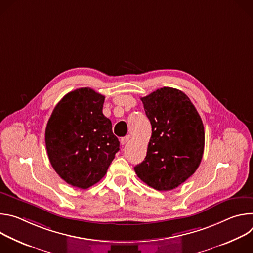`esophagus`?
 <instances>
[{
	"instance_id": "esophagus-1",
	"label": "esophagus",
	"mask_w": 253,
	"mask_h": 253,
	"mask_svg": "<svg viewBox=\"0 0 253 253\" xmlns=\"http://www.w3.org/2000/svg\"><path fill=\"white\" fill-rule=\"evenodd\" d=\"M130 135H127V136H125V137H122L121 139H120V143L122 144V145H125V144L130 140Z\"/></svg>"
}]
</instances>
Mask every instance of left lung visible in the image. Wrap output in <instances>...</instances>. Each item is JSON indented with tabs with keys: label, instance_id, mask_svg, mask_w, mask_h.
Here are the masks:
<instances>
[{
	"label": "left lung",
	"instance_id": "8db88e82",
	"mask_svg": "<svg viewBox=\"0 0 253 253\" xmlns=\"http://www.w3.org/2000/svg\"><path fill=\"white\" fill-rule=\"evenodd\" d=\"M152 126L137 176L158 191L175 189L196 171L204 151V127L196 108L180 90L163 87L142 97Z\"/></svg>",
	"mask_w": 253,
	"mask_h": 253
}]
</instances>
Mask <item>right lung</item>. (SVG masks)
<instances>
[{
    "label": "right lung",
    "mask_w": 253,
    "mask_h": 253,
    "mask_svg": "<svg viewBox=\"0 0 253 253\" xmlns=\"http://www.w3.org/2000/svg\"><path fill=\"white\" fill-rule=\"evenodd\" d=\"M104 100L93 89H76L61 99L47 123L51 165L74 187L87 189L99 182L119 151L112 123L102 112Z\"/></svg>",
    "instance_id": "obj_1"
}]
</instances>
